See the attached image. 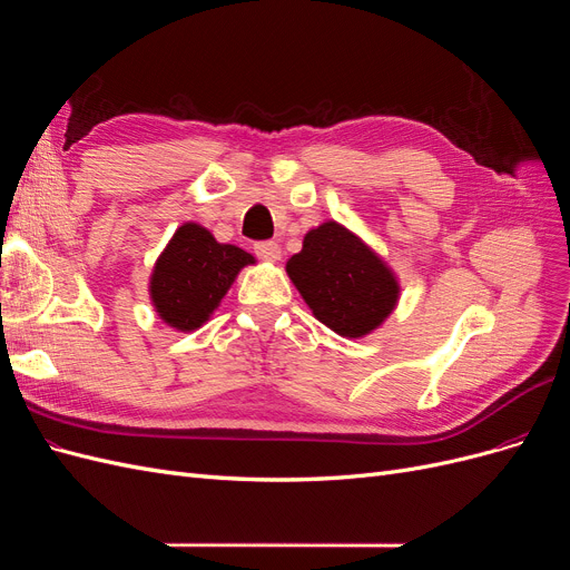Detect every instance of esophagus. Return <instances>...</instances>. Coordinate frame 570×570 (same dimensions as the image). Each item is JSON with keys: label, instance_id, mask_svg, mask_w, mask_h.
Masks as SVG:
<instances>
[{"label": "esophagus", "instance_id": "34e87169", "mask_svg": "<svg viewBox=\"0 0 570 570\" xmlns=\"http://www.w3.org/2000/svg\"><path fill=\"white\" fill-rule=\"evenodd\" d=\"M254 252L258 258H264V262H271V264L281 262V256H283V249L278 243H256Z\"/></svg>", "mask_w": 570, "mask_h": 570}]
</instances>
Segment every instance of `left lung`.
<instances>
[{"label":"left lung","mask_w":570,"mask_h":570,"mask_svg":"<svg viewBox=\"0 0 570 570\" xmlns=\"http://www.w3.org/2000/svg\"><path fill=\"white\" fill-rule=\"evenodd\" d=\"M285 271L314 316L342 337L373 333L400 299L390 266L335 220L308 230Z\"/></svg>","instance_id":"8db88e82"}]
</instances>
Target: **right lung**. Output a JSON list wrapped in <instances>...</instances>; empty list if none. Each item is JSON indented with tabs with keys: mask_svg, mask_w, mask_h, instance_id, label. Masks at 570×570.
<instances>
[{
	"mask_svg": "<svg viewBox=\"0 0 570 570\" xmlns=\"http://www.w3.org/2000/svg\"><path fill=\"white\" fill-rule=\"evenodd\" d=\"M247 264H254V256L245 249L216 243L197 223H183L154 264L151 304L161 321L176 331H197Z\"/></svg>",
	"mask_w": 570,
	"mask_h": 570,
	"instance_id": "right-lung-1",
	"label": "right lung"
}]
</instances>
